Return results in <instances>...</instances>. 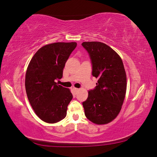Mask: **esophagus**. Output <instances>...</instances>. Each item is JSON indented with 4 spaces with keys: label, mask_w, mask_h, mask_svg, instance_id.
I'll list each match as a JSON object with an SVG mask.
<instances>
[{
    "label": "esophagus",
    "mask_w": 157,
    "mask_h": 157,
    "mask_svg": "<svg viewBox=\"0 0 157 157\" xmlns=\"http://www.w3.org/2000/svg\"><path fill=\"white\" fill-rule=\"evenodd\" d=\"M73 91H74V92H75V93H77V92L79 91V89H77V88H73Z\"/></svg>",
    "instance_id": "1"
}]
</instances>
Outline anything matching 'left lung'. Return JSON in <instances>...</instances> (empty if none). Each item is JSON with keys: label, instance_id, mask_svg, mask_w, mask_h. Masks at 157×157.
Returning <instances> with one entry per match:
<instances>
[{"label": "left lung", "instance_id": "1", "mask_svg": "<svg viewBox=\"0 0 157 157\" xmlns=\"http://www.w3.org/2000/svg\"><path fill=\"white\" fill-rule=\"evenodd\" d=\"M82 46L89 53L92 75L98 79L96 86L82 102L85 116L95 124L109 123L120 112L125 96L127 78L123 61L102 42H83Z\"/></svg>", "mask_w": 157, "mask_h": 157}]
</instances>
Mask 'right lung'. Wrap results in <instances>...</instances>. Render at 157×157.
I'll use <instances>...</instances> for the list:
<instances>
[{"label": "right lung", "instance_id": "right-lung-1", "mask_svg": "<svg viewBox=\"0 0 157 157\" xmlns=\"http://www.w3.org/2000/svg\"><path fill=\"white\" fill-rule=\"evenodd\" d=\"M76 46V42L46 45L37 50L28 66L25 86L28 100L46 123H57L66 116L73 95L55 80L62 78L65 63Z\"/></svg>", "mask_w": 157, "mask_h": 157}]
</instances>
